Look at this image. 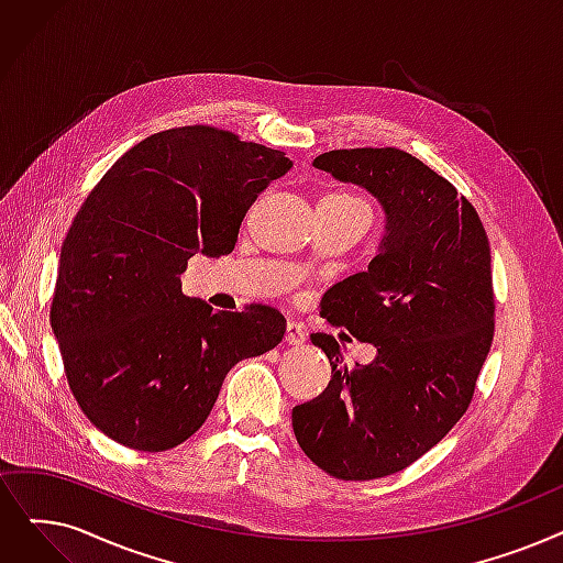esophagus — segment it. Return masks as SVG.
Wrapping results in <instances>:
<instances>
[{"label":"esophagus","mask_w":563,"mask_h":563,"mask_svg":"<svg viewBox=\"0 0 563 563\" xmlns=\"http://www.w3.org/2000/svg\"><path fill=\"white\" fill-rule=\"evenodd\" d=\"M285 342H287V345H303V342H306L303 327L297 324V322H287V327H285Z\"/></svg>","instance_id":"34e87169"}]
</instances>
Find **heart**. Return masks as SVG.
I'll return each mask as SVG.
<instances>
[{"label":"heart","instance_id":"heart-1","mask_svg":"<svg viewBox=\"0 0 563 563\" xmlns=\"http://www.w3.org/2000/svg\"><path fill=\"white\" fill-rule=\"evenodd\" d=\"M324 202H331L340 209H363V211L371 213V207L365 205L363 200H358L356 195H350V192H331V195H327Z\"/></svg>","mask_w":563,"mask_h":563}]
</instances>
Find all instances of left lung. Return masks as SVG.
I'll list each match as a JSON object with an SVG mask.
<instances>
[{"label":"left lung","instance_id":"obj_1","mask_svg":"<svg viewBox=\"0 0 563 563\" xmlns=\"http://www.w3.org/2000/svg\"><path fill=\"white\" fill-rule=\"evenodd\" d=\"M312 165L373 192L386 213L368 272L333 285L320 310L377 356L347 368L335 338L312 333L331 382L291 409V428L327 474L373 481L442 442L472 402L495 335L490 241L472 202L396 146L335 150Z\"/></svg>","mask_w":563,"mask_h":563}]
</instances>
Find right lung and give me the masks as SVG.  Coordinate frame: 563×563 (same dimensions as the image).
<instances>
[{
    "mask_svg": "<svg viewBox=\"0 0 563 563\" xmlns=\"http://www.w3.org/2000/svg\"><path fill=\"white\" fill-rule=\"evenodd\" d=\"M291 161L213 126L154 133L87 195L64 239L51 324L73 398L117 444L175 449L198 432L241 358L285 317L213 310L181 291L195 253H232L243 216Z\"/></svg>",
    "mask_w": 563,
    "mask_h": 563,
    "instance_id": "obj_1",
    "label": "right lung"
}]
</instances>
